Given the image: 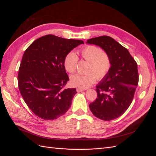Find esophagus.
<instances>
[{
    "instance_id": "esophagus-1",
    "label": "esophagus",
    "mask_w": 156,
    "mask_h": 156,
    "mask_svg": "<svg viewBox=\"0 0 156 156\" xmlns=\"http://www.w3.org/2000/svg\"><path fill=\"white\" fill-rule=\"evenodd\" d=\"M84 90L83 89H82V88H77V92H83Z\"/></svg>"
}]
</instances>
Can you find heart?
<instances>
[{
    "label": "heart",
    "instance_id": "b5f03b06",
    "mask_svg": "<svg viewBox=\"0 0 156 156\" xmlns=\"http://www.w3.org/2000/svg\"><path fill=\"white\" fill-rule=\"evenodd\" d=\"M82 58L89 62L87 74H75L70 77V83L73 87L87 88L96 81V78L101 80L105 78L111 68L109 56L100 48L92 45L84 46L80 49ZM79 61L74 52H69L64 59V66L68 72H75Z\"/></svg>",
    "mask_w": 156,
    "mask_h": 156
}]
</instances>
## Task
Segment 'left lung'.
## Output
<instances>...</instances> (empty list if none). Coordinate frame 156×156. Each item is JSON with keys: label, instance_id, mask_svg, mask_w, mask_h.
Masks as SVG:
<instances>
[{"label": "left lung", "instance_id": "1", "mask_svg": "<svg viewBox=\"0 0 156 156\" xmlns=\"http://www.w3.org/2000/svg\"><path fill=\"white\" fill-rule=\"evenodd\" d=\"M101 47L108 55L111 68L96 86L97 98L90 103L92 114L103 120L117 119L126 111L133 101L139 83L137 64L126 48L108 36L87 40Z\"/></svg>", "mask_w": 156, "mask_h": 156}]
</instances>
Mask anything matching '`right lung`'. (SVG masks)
I'll return each instance as SVG.
<instances>
[{"instance_id":"add662e5","label":"right lung","mask_w":156,"mask_h":156,"mask_svg":"<svg viewBox=\"0 0 156 156\" xmlns=\"http://www.w3.org/2000/svg\"><path fill=\"white\" fill-rule=\"evenodd\" d=\"M81 44L82 40L48 34L25 50L19 68L18 87L27 106L41 119H56L70 107L77 92L75 88H64L69 77L64 59Z\"/></svg>"}]
</instances>
